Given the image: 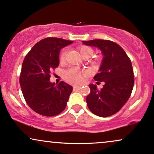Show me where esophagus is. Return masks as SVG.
Segmentation results:
<instances>
[{"mask_svg":"<svg viewBox=\"0 0 154 154\" xmlns=\"http://www.w3.org/2000/svg\"><path fill=\"white\" fill-rule=\"evenodd\" d=\"M73 88L75 90H79L81 88V85H77V86H74Z\"/></svg>","mask_w":154,"mask_h":154,"instance_id":"obj_1","label":"esophagus"}]
</instances>
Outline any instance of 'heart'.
<instances>
[{"mask_svg": "<svg viewBox=\"0 0 154 154\" xmlns=\"http://www.w3.org/2000/svg\"><path fill=\"white\" fill-rule=\"evenodd\" d=\"M79 51L80 53L81 56H82L84 59H88V58L91 57L93 55V49L91 47L86 46V45H81L79 47ZM66 50L64 49L61 52V55H60V61H64L65 58H66ZM86 72L84 71H80V70L77 69L75 68H71L67 69L66 71L64 72L63 73V77L68 82L74 83V84H78V83L82 82L84 79V77H85Z\"/></svg>", "mask_w": 154, "mask_h": 154, "instance_id": "obj_1", "label": "heart"}]
</instances>
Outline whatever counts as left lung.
<instances>
[{
  "label": "left lung",
  "mask_w": 154,
  "mask_h": 154,
  "mask_svg": "<svg viewBox=\"0 0 154 154\" xmlns=\"http://www.w3.org/2000/svg\"><path fill=\"white\" fill-rule=\"evenodd\" d=\"M82 43L98 48L103 55L99 72L94 76V79L105 84L100 91L95 85H89L91 93L86 98L88 106L97 116L113 115L122 108L132 93L134 74L131 61L122 48L110 40H93Z\"/></svg>",
  "instance_id": "obj_1"
}]
</instances>
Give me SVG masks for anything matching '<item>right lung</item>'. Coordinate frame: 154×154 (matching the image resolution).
<instances>
[{
    "label": "right lung",
    "mask_w": 154,
    "mask_h": 154,
    "mask_svg": "<svg viewBox=\"0 0 154 154\" xmlns=\"http://www.w3.org/2000/svg\"><path fill=\"white\" fill-rule=\"evenodd\" d=\"M73 41L47 38L37 43L24 58L19 83L26 103L39 114L53 116L66 106L72 87L63 81H50L51 72L59 66L61 49Z\"/></svg>",
    "instance_id": "add662e5"
}]
</instances>
